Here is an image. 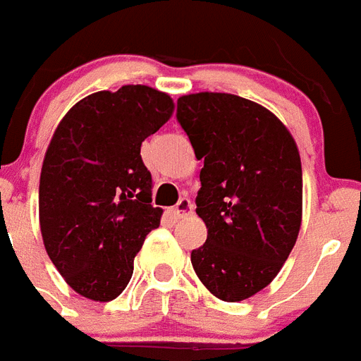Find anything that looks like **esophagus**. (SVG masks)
I'll return each mask as SVG.
<instances>
[{"mask_svg": "<svg viewBox=\"0 0 361 361\" xmlns=\"http://www.w3.org/2000/svg\"><path fill=\"white\" fill-rule=\"evenodd\" d=\"M172 213H174L176 218H185L189 216L190 213H192V204H190L189 198H181L178 204H176V207L172 209Z\"/></svg>", "mask_w": 361, "mask_h": 361, "instance_id": "esophagus-1", "label": "esophagus"}]
</instances>
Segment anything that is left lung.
<instances>
[{"label": "left lung", "mask_w": 361, "mask_h": 361, "mask_svg": "<svg viewBox=\"0 0 361 361\" xmlns=\"http://www.w3.org/2000/svg\"><path fill=\"white\" fill-rule=\"evenodd\" d=\"M202 187L196 213L207 240L190 262L209 292L229 302L266 288L295 246L302 216L298 145L264 106L231 93L178 99Z\"/></svg>", "instance_id": "1"}]
</instances>
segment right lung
<instances>
[{
	"label": "right lung",
	"instance_id": "right-lung-1",
	"mask_svg": "<svg viewBox=\"0 0 361 361\" xmlns=\"http://www.w3.org/2000/svg\"><path fill=\"white\" fill-rule=\"evenodd\" d=\"M174 111L166 93L132 84L73 106L54 130L40 174L44 246L82 298L111 301L134 274L145 237L159 226L141 143Z\"/></svg>",
	"mask_w": 361,
	"mask_h": 361
}]
</instances>
